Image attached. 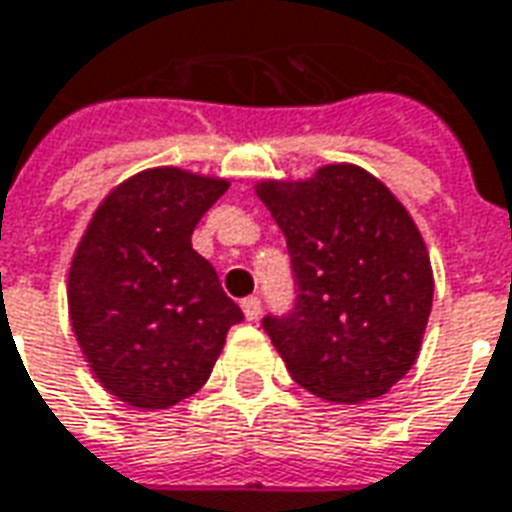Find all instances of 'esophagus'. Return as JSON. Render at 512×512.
Listing matches in <instances>:
<instances>
[{"mask_svg":"<svg viewBox=\"0 0 512 512\" xmlns=\"http://www.w3.org/2000/svg\"><path fill=\"white\" fill-rule=\"evenodd\" d=\"M241 310H244V316L249 318V321H257L263 307H260V299H257V296H246L244 302H241Z\"/></svg>","mask_w":512,"mask_h":512,"instance_id":"1","label":"esophagus"}]
</instances>
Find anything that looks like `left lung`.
Listing matches in <instances>:
<instances>
[{
  "label": "left lung",
  "instance_id": "8db88e82",
  "mask_svg": "<svg viewBox=\"0 0 512 512\" xmlns=\"http://www.w3.org/2000/svg\"><path fill=\"white\" fill-rule=\"evenodd\" d=\"M291 255V313L263 330L302 388L357 405L413 368L432 310V266L402 202L352 163L302 182H257Z\"/></svg>",
  "mask_w": 512,
  "mask_h": 512
}]
</instances>
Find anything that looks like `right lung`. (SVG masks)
Returning <instances> with one entry per match:
<instances>
[{"instance_id":"add662e5","label":"right lung","mask_w":512,"mask_h":512,"mask_svg":"<svg viewBox=\"0 0 512 512\" xmlns=\"http://www.w3.org/2000/svg\"><path fill=\"white\" fill-rule=\"evenodd\" d=\"M230 182L149 169L96 207L69 268V316L96 380L132 407L163 410L210 377L241 307L191 246Z\"/></svg>"}]
</instances>
